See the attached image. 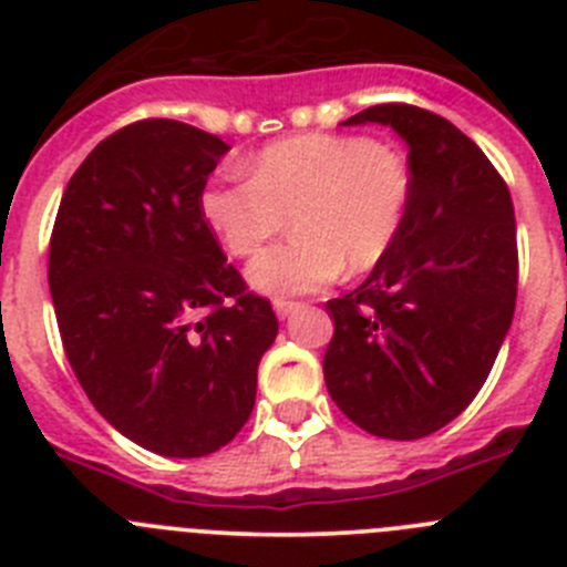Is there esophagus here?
<instances>
[{"label":"esophagus","mask_w":567,"mask_h":567,"mask_svg":"<svg viewBox=\"0 0 567 567\" xmlns=\"http://www.w3.org/2000/svg\"><path fill=\"white\" fill-rule=\"evenodd\" d=\"M300 303L298 300H287V298H275V315H278V318H289V315L295 312V309H298Z\"/></svg>","instance_id":"obj_1"}]
</instances>
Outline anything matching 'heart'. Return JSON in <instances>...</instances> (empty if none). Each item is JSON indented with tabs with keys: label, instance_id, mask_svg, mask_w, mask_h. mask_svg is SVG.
Instances as JSON below:
<instances>
[{
	"label": "heart",
	"instance_id": "1",
	"mask_svg": "<svg viewBox=\"0 0 567 567\" xmlns=\"http://www.w3.org/2000/svg\"><path fill=\"white\" fill-rule=\"evenodd\" d=\"M414 202L412 164L369 135L303 133L267 144L247 182H218L202 193L204 221L235 258H249L284 233L295 238L249 267L269 295L312 292L340 272H369L392 252Z\"/></svg>",
	"mask_w": 567,
	"mask_h": 567
}]
</instances>
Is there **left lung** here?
Returning <instances> with one entry per match:
<instances>
[{"label": "left lung", "mask_w": 567, "mask_h": 567, "mask_svg": "<svg viewBox=\"0 0 567 567\" xmlns=\"http://www.w3.org/2000/svg\"><path fill=\"white\" fill-rule=\"evenodd\" d=\"M409 144L414 202L403 235L354 292L327 303L332 400L363 432L420 440L477 398L517 307V221L488 155L432 110L374 104Z\"/></svg>", "instance_id": "obj_1"}]
</instances>
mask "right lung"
I'll list each match as a JSON object with an SVG mask.
<instances>
[{"mask_svg":"<svg viewBox=\"0 0 567 567\" xmlns=\"http://www.w3.org/2000/svg\"><path fill=\"white\" fill-rule=\"evenodd\" d=\"M227 144L173 118L107 135L50 233L59 334L96 412L162 457L218 452L252 414L272 303L249 292L202 215Z\"/></svg>","mask_w":567,"mask_h":567,"instance_id":"right-lung-1","label":"right lung"}]
</instances>
